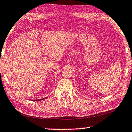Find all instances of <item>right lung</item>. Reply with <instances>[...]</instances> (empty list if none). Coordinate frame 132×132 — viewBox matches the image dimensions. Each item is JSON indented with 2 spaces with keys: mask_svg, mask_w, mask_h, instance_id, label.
Segmentation results:
<instances>
[{
  "mask_svg": "<svg viewBox=\"0 0 132 132\" xmlns=\"http://www.w3.org/2000/svg\"><path fill=\"white\" fill-rule=\"evenodd\" d=\"M47 98V97H45V98ZM42 100H43V99H42ZM40 100H41V99H39V100H36V101H40ZM34 101H35V100H34Z\"/></svg>",
  "mask_w": 132,
  "mask_h": 132,
  "instance_id": "1",
  "label": "right lung"
}]
</instances>
